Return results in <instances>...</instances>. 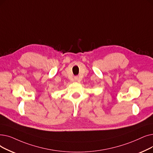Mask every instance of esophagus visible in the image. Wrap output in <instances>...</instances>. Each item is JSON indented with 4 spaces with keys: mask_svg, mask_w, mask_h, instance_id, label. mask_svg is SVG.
I'll use <instances>...</instances> for the list:
<instances>
[{
    "mask_svg": "<svg viewBox=\"0 0 153 153\" xmlns=\"http://www.w3.org/2000/svg\"><path fill=\"white\" fill-rule=\"evenodd\" d=\"M74 80L77 81L78 80V77H74Z\"/></svg>",
    "mask_w": 153,
    "mask_h": 153,
    "instance_id": "34e87169",
    "label": "esophagus"
}]
</instances>
